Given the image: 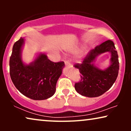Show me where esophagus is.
<instances>
[{"mask_svg": "<svg viewBox=\"0 0 131 131\" xmlns=\"http://www.w3.org/2000/svg\"><path fill=\"white\" fill-rule=\"evenodd\" d=\"M65 65L66 67H70L71 66V64H70V62L67 60L65 61Z\"/></svg>", "mask_w": 131, "mask_h": 131, "instance_id": "34e87169", "label": "esophagus"}]
</instances>
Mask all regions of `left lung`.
<instances>
[{
	"instance_id": "obj_1",
	"label": "left lung",
	"mask_w": 131,
	"mask_h": 131,
	"mask_svg": "<svg viewBox=\"0 0 131 131\" xmlns=\"http://www.w3.org/2000/svg\"><path fill=\"white\" fill-rule=\"evenodd\" d=\"M105 52L111 53L110 65L104 69L94 64L96 58ZM74 67L79 70L80 82L75 83L74 88L79 94L87 97H97L108 90L117 78L119 62L117 52L113 42L108 40L91 50L82 64H77Z\"/></svg>"
}]
</instances>
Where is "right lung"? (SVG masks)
<instances>
[{
  "label": "right lung",
  "instance_id": "add662e5",
  "mask_svg": "<svg viewBox=\"0 0 131 131\" xmlns=\"http://www.w3.org/2000/svg\"><path fill=\"white\" fill-rule=\"evenodd\" d=\"M24 37H21L13 46L9 60L10 78L21 94L34 100L51 97L56 91V85L62 73L64 62H53L45 53L40 52L29 64L23 61L22 51Z\"/></svg>",
  "mask_w": 131,
  "mask_h": 131
}]
</instances>
